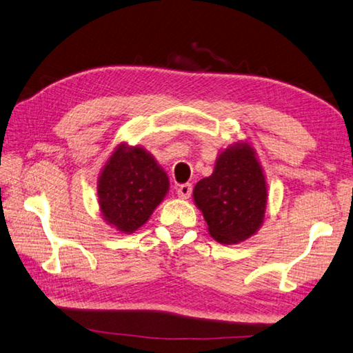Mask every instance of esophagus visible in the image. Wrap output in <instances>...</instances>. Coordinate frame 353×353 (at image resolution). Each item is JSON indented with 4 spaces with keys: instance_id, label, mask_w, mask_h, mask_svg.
Wrapping results in <instances>:
<instances>
[{
    "instance_id": "esophagus-1",
    "label": "esophagus",
    "mask_w": 353,
    "mask_h": 353,
    "mask_svg": "<svg viewBox=\"0 0 353 353\" xmlns=\"http://www.w3.org/2000/svg\"><path fill=\"white\" fill-rule=\"evenodd\" d=\"M191 191H192L191 183H183L181 186H177V190H176L177 196L181 199H188L191 196Z\"/></svg>"
}]
</instances>
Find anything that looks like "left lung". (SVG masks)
Returning <instances> with one entry per match:
<instances>
[{
  "mask_svg": "<svg viewBox=\"0 0 353 353\" xmlns=\"http://www.w3.org/2000/svg\"><path fill=\"white\" fill-rule=\"evenodd\" d=\"M268 196L263 167L245 141L219 151L212 174L192 191L210 236L222 245H237L257 234L265 222Z\"/></svg>",
  "mask_w": 353,
  "mask_h": 353,
  "instance_id": "obj_1",
  "label": "left lung"
}]
</instances>
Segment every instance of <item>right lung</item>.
<instances>
[{
    "mask_svg": "<svg viewBox=\"0 0 353 353\" xmlns=\"http://www.w3.org/2000/svg\"><path fill=\"white\" fill-rule=\"evenodd\" d=\"M170 190L168 174L142 145L121 142L98 177L102 219L121 234H133L148 222Z\"/></svg>",
    "mask_w": 353,
    "mask_h": 353,
    "instance_id": "1",
    "label": "right lung"
}]
</instances>
